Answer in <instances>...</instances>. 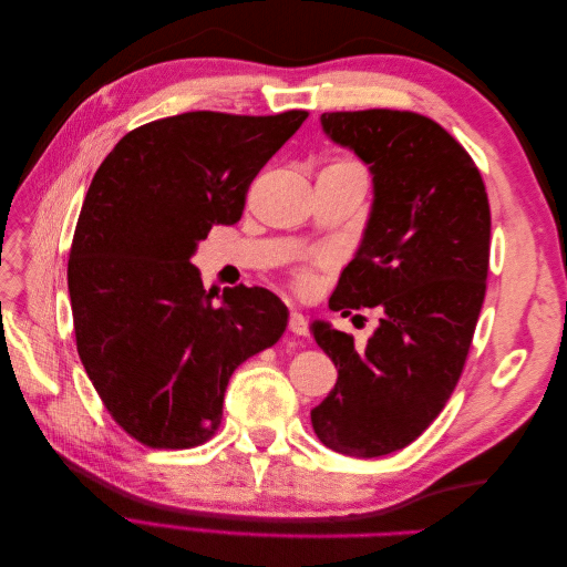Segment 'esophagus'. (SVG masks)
Wrapping results in <instances>:
<instances>
[{
    "instance_id": "esophagus-1",
    "label": "esophagus",
    "mask_w": 567,
    "mask_h": 567,
    "mask_svg": "<svg viewBox=\"0 0 567 567\" xmlns=\"http://www.w3.org/2000/svg\"><path fill=\"white\" fill-rule=\"evenodd\" d=\"M288 329L293 336H307V321L300 312H290V319H288Z\"/></svg>"
}]
</instances>
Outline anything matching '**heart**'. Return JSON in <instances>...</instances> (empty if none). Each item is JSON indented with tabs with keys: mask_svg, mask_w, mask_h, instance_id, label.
Instances as JSON below:
<instances>
[{
	"mask_svg": "<svg viewBox=\"0 0 567 567\" xmlns=\"http://www.w3.org/2000/svg\"><path fill=\"white\" fill-rule=\"evenodd\" d=\"M321 173L323 175H348V177L367 182V167L354 156H348V153H336V156L326 158ZM329 262H331L329 257H323V255L310 257V260H305L302 265H298L293 271H290V284H293V288L300 290V293H307V290H312V286L317 284V267H326Z\"/></svg>",
	"mask_w": 567,
	"mask_h": 567,
	"instance_id": "b5f03b06",
	"label": "heart"
}]
</instances>
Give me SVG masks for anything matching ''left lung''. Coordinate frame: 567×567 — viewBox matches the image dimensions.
Instances as JSON below:
<instances>
[{
  "label": "left lung",
  "instance_id": "left-lung-1",
  "mask_svg": "<svg viewBox=\"0 0 567 567\" xmlns=\"http://www.w3.org/2000/svg\"><path fill=\"white\" fill-rule=\"evenodd\" d=\"M321 125L369 163L375 188L362 248L329 307L342 317L379 307L383 317L364 348L315 323L338 383L312 409V427L326 447L373 458L414 442L466 367L487 290L489 200L468 151L431 117L333 111Z\"/></svg>",
  "mask_w": 567,
  "mask_h": 567
}]
</instances>
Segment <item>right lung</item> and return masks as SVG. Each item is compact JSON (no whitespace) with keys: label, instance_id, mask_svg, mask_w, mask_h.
<instances>
[{"label":"right lung","instance_id":"right-lung-1","mask_svg":"<svg viewBox=\"0 0 567 567\" xmlns=\"http://www.w3.org/2000/svg\"><path fill=\"white\" fill-rule=\"evenodd\" d=\"M307 115L161 117L96 169L68 257L75 346L111 419L144 447L208 442L236 367L286 331L271 290L241 284L215 300L192 255L241 219L252 179Z\"/></svg>","mask_w":567,"mask_h":567}]
</instances>
